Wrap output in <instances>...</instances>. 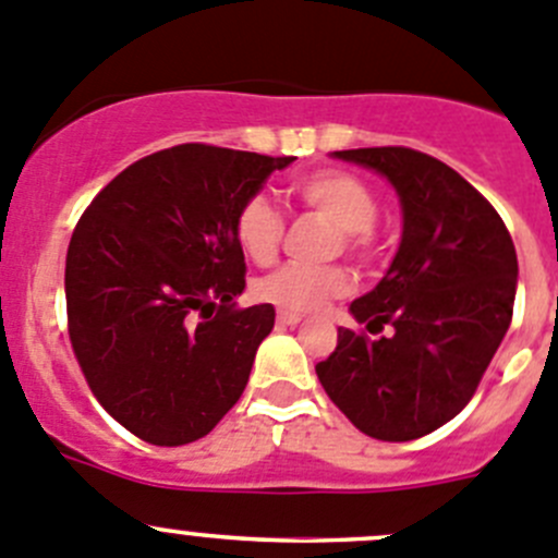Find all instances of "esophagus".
Wrapping results in <instances>:
<instances>
[{
  "instance_id": "esophagus-1",
  "label": "esophagus",
  "mask_w": 558,
  "mask_h": 558,
  "mask_svg": "<svg viewBox=\"0 0 558 558\" xmlns=\"http://www.w3.org/2000/svg\"><path fill=\"white\" fill-rule=\"evenodd\" d=\"M303 323V314H291V311H278V325L291 328V325Z\"/></svg>"
}]
</instances>
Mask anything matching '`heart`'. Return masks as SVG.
Returning a JSON list of instances; mask_svg holds the SVG:
<instances>
[{
    "label": "heart",
    "mask_w": 558,
    "mask_h": 558,
    "mask_svg": "<svg viewBox=\"0 0 558 558\" xmlns=\"http://www.w3.org/2000/svg\"><path fill=\"white\" fill-rule=\"evenodd\" d=\"M291 197L308 210L328 219L336 228L333 253L344 250L359 260L373 258L378 217V197L369 185L350 172L319 169L291 183ZM239 247L255 264H269L278 255L283 239V217L267 197H253L239 208L233 219ZM350 291V272L344 267H280L255 283V298L291 314L323 308L328 300Z\"/></svg>",
    "instance_id": "b5f03b06"
}]
</instances>
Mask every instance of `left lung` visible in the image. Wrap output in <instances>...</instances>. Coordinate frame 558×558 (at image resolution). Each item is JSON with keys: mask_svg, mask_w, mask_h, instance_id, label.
Instances as JSON below:
<instances>
[{"mask_svg": "<svg viewBox=\"0 0 558 558\" xmlns=\"http://www.w3.org/2000/svg\"><path fill=\"white\" fill-rule=\"evenodd\" d=\"M403 208V239L373 291L350 303L316 378L366 436L409 441L450 423L478 389L511 323L517 253L498 210L448 163L409 147L341 149Z\"/></svg>", "mask_w": 558, "mask_h": 558, "instance_id": "1", "label": "left lung"}]
</instances>
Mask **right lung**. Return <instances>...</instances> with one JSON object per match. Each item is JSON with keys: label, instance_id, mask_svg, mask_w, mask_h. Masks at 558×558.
<instances>
[{"label": "right lung", "instance_id": "obj_1", "mask_svg": "<svg viewBox=\"0 0 558 558\" xmlns=\"http://www.w3.org/2000/svg\"><path fill=\"white\" fill-rule=\"evenodd\" d=\"M294 158L180 144L110 180L66 253L69 339L94 398L160 448L203 439L242 398L269 303L235 308L233 219Z\"/></svg>", "mask_w": 558, "mask_h": 558}]
</instances>
